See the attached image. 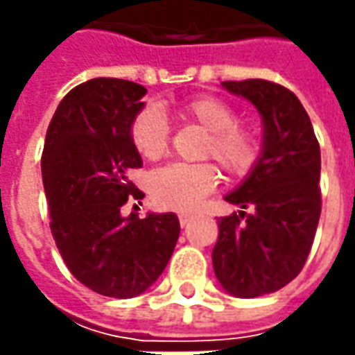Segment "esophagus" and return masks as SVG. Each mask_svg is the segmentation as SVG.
Returning a JSON list of instances; mask_svg holds the SVG:
<instances>
[{
	"instance_id": "1",
	"label": "esophagus",
	"mask_w": 355,
	"mask_h": 355,
	"mask_svg": "<svg viewBox=\"0 0 355 355\" xmlns=\"http://www.w3.org/2000/svg\"><path fill=\"white\" fill-rule=\"evenodd\" d=\"M178 219H180V225L185 227L189 221H191V219H193V215H191V213H180V215H178Z\"/></svg>"
}]
</instances>
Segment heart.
Listing matches in <instances>:
<instances>
[{"mask_svg": "<svg viewBox=\"0 0 355 355\" xmlns=\"http://www.w3.org/2000/svg\"><path fill=\"white\" fill-rule=\"evenodd\" d=\"M178 114L207 130L201 154L213 157L227 175H249L263 156V138L249 124L237 122V110L231 104L213 96L199 94L178 104ZM130 142L148 162H156L170 150L171 128L168 118L156 106L140 108L130 122ZM219 182L211 162L170 164L150 175V196L164 209L187 211L209 196Z\"/></svg>", "mask_w": 355, "mask_h": 355, "instance_id": "1", "label": "heart"}]
</instances>
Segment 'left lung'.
I'll return each instance as SVG.
<instances>
[{"mask_svg": "<svg viewBox=\"0 0 355 355\" xmlns=\"http://www.w3.org/2000/svg\"><path fill=\"white\" fill-rule=\"evenodd\" d=\"M265 122L263 156L227 196L241 211L217 219L215 277L227 293L254 298L280 291L306 263L322 211L320 144L296 94L265 78L227 80Z\"/></svg>", "mask_w": 355, "mask_h": 355, "instance_id": "left-lung-1", "label": "left lung"}]
</instances>
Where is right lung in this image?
Returning <instances> with one entry per match:
<instances>
[{"instance_id":"1","label":"right lung","mask_w":355,"mask_h":355,"mask_svg":"<svg viewBox=\"0 0 355 355\" xmlns=\"http://www.w3.org/2000/svg\"><path fill=\"white\" fill-rule=\"evenodd\" d=\"M146 89L122 78H92L71 90L47 128L41 173L51 233L78 282L110 298H132L164 272L180 237L173 213L122 217L144 193L128 180L142 157L130 122Z\"/></svg>"}]
</instances>
